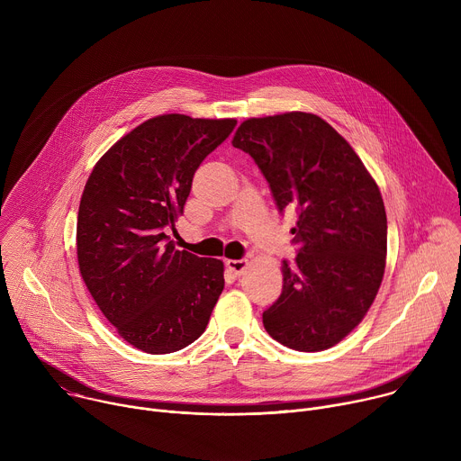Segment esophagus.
<instances>
[{"mask_svg": "<svg viewBox=\"0 0 461 461\" xmlns=\"http://www.w3.org/2000/svg\"><path fill=\"white\" fill-rule=\"evenodd\" d=\"M226 267L235 274V276H240L246 267H248V260L246 258H228L226 260Z\"/></svg>", "mask_w": 461, "mask_h": 461, "instance_id": "34e87169", "label": "esophagus"}]
</instances>
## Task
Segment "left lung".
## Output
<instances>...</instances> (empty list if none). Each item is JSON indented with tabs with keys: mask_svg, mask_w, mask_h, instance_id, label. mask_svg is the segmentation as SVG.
<instances>
[{
	"mask_svg": "<svg viewBox=\"0 0 461 461\" xmlns=\"http://www.w3.org/2000/svg\"><path fill=\"white\" fill-rule=\"evenodd\" d=\"M231 144L255 160L279 212L290 206L299 217L295 262L283 260V294L262 324L288 348H330L361 322L383 281L379 187L350 144L310 113L249 118Z\"/></svg>",
	"mask_w": 461,
	"mask_h": 461,
	"instance_id": "1",
	"label": "left lung"
}]
</instances>
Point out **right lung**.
<instances>
[{"label": "right lung", "mask_w": 461, "mask_h": 461, "mask_svg": "<svg viewBox=\"0 0 461 461\" xmlns=\"http://www.w3.org/2000/svg\"><path fill=\"white\" fill-rule=\"evenodd\" d=\"M237 120L155 116L95 166L78 210L80 274L118 334L148 354L199 339L224 290L219 258L176 249L166 228L184 213L194 171Z\"/></svg>", "instance_id": "add662e5"}]
</instances>
